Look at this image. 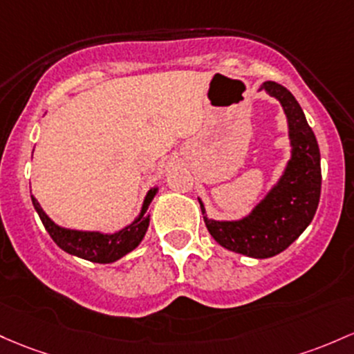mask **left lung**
I'll list each match as a JSON object with an SVG mask.
<instances>
[{
	"label": "left lung",
	"mask_w": 354,
	"mask_h": 354,
	"mask_svg": "<svg viewBox=\"0 0 354 354\" xmlns=\"http://www.w3.org/2000/svg\"><path fill=\"white\" fill-rule=\"evenodd\" d=\"M263 91L281 100L289 120L292 158L277 186L247 218L215 221L205 216L209 235L221 247L255 259L281 254L313 220L321 196V154L316 136L294 95L277 82H263ZM205 215L203 203L200 201Z\"/></svg>",
	"instance_id": "left-lung-1"
}]
</instances>
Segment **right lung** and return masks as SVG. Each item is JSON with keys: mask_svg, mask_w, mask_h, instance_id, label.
Segmentation results:
<instances>
[{"mask_svg": "<svg viewBox=\"0 0 354 354\" xmlns=\"http://www.w3.org/2000/svg\"><path fill=\"white\" fill-rule=\"evenodd\" d=\"M156 188L149 189L145 205H142L141 215L138 216V220L133 225H129L124 230L112 235H102L99 232L67 230V228L58 227V225L53 223L46 216V213L41 209L38 201L33 196L32 201L38 216H40L41 223H44L45 230L48 232L53 242L62 250H65L70 255L91 260V262L95 263H111L120 257H124L126 254H129L131 250H134L141 243V240L145 239L147 227H149V215H146V212L149 208V203L153 201L154 195H156Z\"/></svg>", "mask_w": 354, "mask_h": 354, "instance_id": "right-lung-1", "label": "right lung"}]
</instances>
